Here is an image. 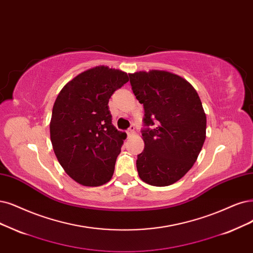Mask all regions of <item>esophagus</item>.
<instances>
[{"label":"esophagus","mask_w":253,"mask_h":253,"mask_svg":"<svg viewBox=\"0 0 253 253\" xmlns=\"http://www.w3.org/2000/svg\"><path fill=\"white\" fill-rule=\"evenodd\" d=\"M134 132H135V127L134 126H131L127 130L128 135H132V134H134Z\"/></svg>","instance_id":"obj_1"}]
</instances>
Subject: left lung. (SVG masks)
Masks as SVG:
<instances>
[{
  "mask_svg": "<svg viewBox=\"0 0 253 253\" xmlns=\"http://www.w3.org/2000/svg\"><path fill=\"white\" fill-rule=\"evenodd\" d=\"M134 96L145 109V148L136 169L144 182L167 186L178 181L197 161L207 136V116L190 82L167 71L129 74Z\"/></svg>",
  "mask_w": 253,
  "mask_h": 253,
  "instance_id": "obj_1",
  "label": "left lung"
}]
</instances>
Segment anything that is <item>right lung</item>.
Returning a JSON list of instances; mask_svg holds the SVG:
<instances>
[{
  "instance_id": "right-lung-1",
  "label": "right lung",
  "mask_w": 253,
  "mask_h": 253,
  "mask_svg": "<svg viewBox=\"0 0 253 253\" xmlns=\"http://www.w3.org/2000/svg\"><path fill=\"white\" fill-rule=\"evenodd\" d=\"M128 81L127 73L98 65L69 81L55 100L53 150L64 172L82 185L105 184L114 175L127 134L112 125L108 101Z\"/></svg>"
}]
</instances>
